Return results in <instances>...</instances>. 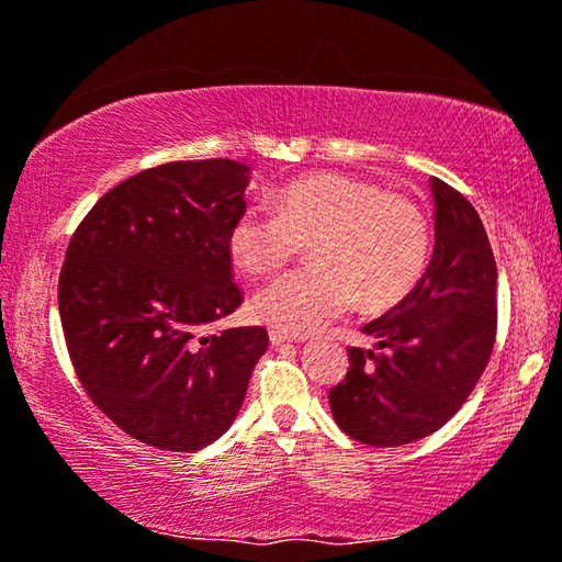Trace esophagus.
<instances>
[{
	"label": "esophagus",
	"mask_w": 562,
	"mask_h": 562,
	"mask_svg": "<svg viewBox=\"0 0 562 562\" xmlns=\"http://www.w3.org/2000/svg\"><path fill=\"white\" fill-rule=\"evenodd\" d=\"M302 337L300 335H288L282 333V329H270V342L272 345H284V342H300Z\"/></svg>",
	"instance_id": "esophagus-1"
}]
</instances>
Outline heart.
<instances>
[{
  "instance_id": "obj_1",
  "label": "heart",
  "mask_w": 562,
  "mask_h": 562,
  "mask_svg": "<svg viewBox=\"0 0 562 562\" xmlns=\"http://www.w3.org/2000/svg\"><path fill=\"white\" fill-rule=\"evenodd\" d=\"M310 243V267L284 272L255 292L252 315L288 335H305L345 315L358 297L390 307L423 278L430 227L403 194L347 172H317L274 192V210L247 204L227 233L233 262L265 274Z\"/></svg>"
}]
</instances>
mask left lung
<instances>
[{
  "label": "left lung",
  "instance_id": "8db88e82",
  "mask_svg": "<svg viewBox=\"0 0 562 562\" xmlns=\"http://www.w3.org/2000/svg\"><path fill=\"white\" fill-rule=\"evenodd\" d=\"M435 247L420 282L350 347L347 375L329 409L352 440L397 448L427 438L473 393L495 345L497 267L483 220L448 182L432 177Z\"/></svg>",
  "mask_w": 562,
  "mask_h": 562
}]
</instances>
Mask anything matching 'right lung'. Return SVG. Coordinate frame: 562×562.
Here are the masks:
<instances>
[{
    "mask_svg": "<svg viewBox=\"0 0 562 562\" xmlns=\"http://www.w3.org/2000/svg\"><path fill=\"white\" fill-rule=\"evenodd\" d=\"M249 167L167 162L112 187L79 222L59 272L75 372L124 432L194 452L227 432L267 350L265 327H202L235 313L227 233Z\"/></svg>",
    "mask_w": 562,
    "mask_h": 562,
    "instance_id": "add662e5",
    "label": "right lung"
}]
</instances>
